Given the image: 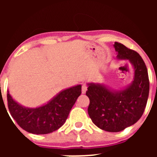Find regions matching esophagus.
Here are the masks:
<instances>
[{"label":"esophagus","instance_id":"34e87169","mask_svg":"<svg viewBox=\"0 0 157 157\" xmlns=\"http://www.w3.org/2000/svg\"><path fill=\"white\" fill-rule=\"evenodd\" d=\"M87 86L86 84H82V94H85L87 91Z\"/></svg>","mask_w":157,"mask_h":157}]
</instances>
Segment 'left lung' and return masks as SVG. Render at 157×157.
<instances>
[{"instance_id": "8db88e82", "label": "left lung", "mask_w": 157, "mask_h": 157, "mask_svg": "<svg viewBox=\"0 0 157 157\" xmlns=\"http://www.w3.org/2000/svg\"><path fill=\"white\" fill-rule=\"evenodd\" d=\"M118 60H128L134 79L121 89H112L102 83L89 82L86 95L90 103L88 113L95 125L109 132H119L134 125L145 111L149 94L147 70L137 52L123 44H113Z\"/></svg>"}]
</instances>
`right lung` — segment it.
<instances>
[{
	"label": "right lung",
	"instance_id": "right-lung-1",
	"mask_svg": "<svg viewBox=\"0 0 157 157\" xmlns=\"http://www.w3.org/2000/svg\"><path fill=\"white\" fill-rule=\"evenodd\" d=\"M81 87L78 84L62 90L46 103L36 108L21 105L7 91L9 110L23 130L34 134H49L65 123L71 108L81 94Z\"/></svg>",
	"mask_w": 157,
	"mask_h": 157
}]
</instances>
